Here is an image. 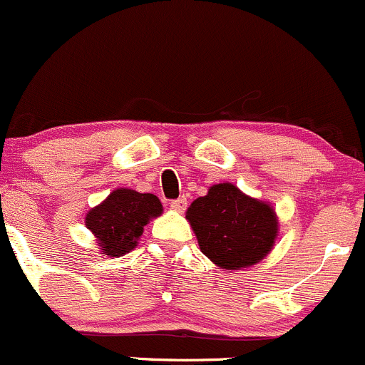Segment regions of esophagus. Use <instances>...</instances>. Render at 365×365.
<instances>
[{
	"mask_svg": "<svg viewBox=\"0 0 365 365\" xmlns=\"http://www.w3.org/2000/svg\"><path fill=\"white\" fill-rule=\"evenodd\" d=\"M170 207L174 210H178V212H184V210H186V207H187L186 198H178V200H172Z\"/></svg>",
	"mask_w": 365,
	"mask_h": 365,
	"instance_id": "obj_1",
	"label": "esophagus"
}]
</instances>
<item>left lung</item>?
Wrapping results in <instances>:
<instances>
[{"instance_id":"8db88e82","label":"left lung","mask_w":365,"mask_h":365,"mask_svg":"<svg viewBox=\"0 0 365 365\" xmlns=\"http://www.w3.org/2000/svg\"><path fill=\"white\" fill-rule=\"evenodd\" d=\"M186 220L202 253L227 270L264 260L277 237L276 210L230 182L210 186L187 207Z\"/></svg>"}]
</instances>
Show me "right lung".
Segmentation results:
<instances>
[{
  "instance_id": "right-lung-1",
  "label": "right lung",
  "mask_w": 365,
  "mask_h": 365,
  "mask_svg": "<svg viewBox=\"0 0 365 365\" xmlns=\"http://www.w3.org/2000/svg\"><path fill=\"white\" fill-rule=\"evenodd\" d=\"M161 212L156 195L119 187L89 210L86 227L95 234L101 255L123 257L137 246L145 225Z\"/></svg>"
}]
</instances>
